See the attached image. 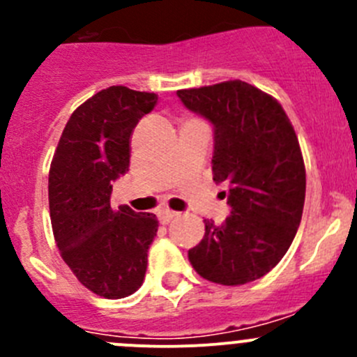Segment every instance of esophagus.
I'll return each mask as SVG.
<instances>
[{"mask_svg": "<svg viewBox=\"0 0 357 357\" xmlns=\"http://www.w3.org/2000/svg\"><path fill=\"white\" fill-rule=\"evenodd\" d=\"M176 215H178V212L169 211V208H164V211L158 212V221H160L162 225H167V222L171 221V219H174Z\"/></svg>", "mask_w": 357, "mask_h": 357, "instance_id": "obj_1", "label": "esophagus"}]
</instances>
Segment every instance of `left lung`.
Listing matches in <instances>:
<instances>
[{
	"instance_id": "8db88e82",
	"label": "left lung",
	"mask_w": 357,
	"mask_h": 357,
	"mask_svg": "<svg viewBox=\"0 0 357 357\" xmlns=\"http://www.w3.org/2000/svg\"><path fill=\"white\" fill-rule=\"evenodd\" d=\"M186 109L214 126L212 172L225 185L231 214L188 250L193 269L212 283L245 285L271 271L301 225L305 165L278 100L248 82L179 89Z\"/></svg>"
}]
</instances>
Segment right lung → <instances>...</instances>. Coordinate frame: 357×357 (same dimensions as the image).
I'll list each match as a JSON object with an SVG mask.
<instances>
[{"mask_svg":"<svg viewBox=\"0 0 357 357\" xmlns=\"http://www.w3.org/2000/svg\"><path fill=\"white\" fill-rule=\"evenodd\" d=\"M155 93L102 89L72 112L50 165L53 236L66 264L93 294L122 298L142 287L155 214L112 207V183L129 169V138Z\"/></svg>","mask_w":357,"mask_h":357,"instance_id":"1","label":"right lung"}]
</instances>
